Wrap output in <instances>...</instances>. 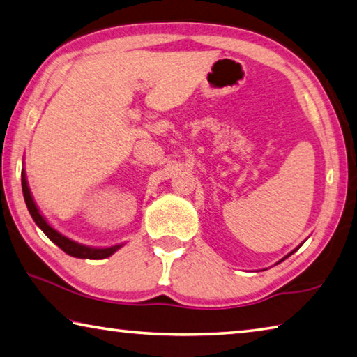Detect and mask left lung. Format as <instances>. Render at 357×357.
Here are the masks:
<instances>
[{
  "label": "left lung",
  "instance_id": "8db88e82",
  "mask_svg": "<svg viewBox=\"0 0 357 357\" xmlns=\"http://www.w3.org/2000/svg\"><path fill=\"white\" fill-rule=\"evenodd\" d=\"M291 253H293V252H291ZM291 253H289V255H291ZM289 255H287V257H285V258H288V257H289ZM285 258H283V259H285ZM283 259H280V261H283Z\"/></svg>",
  "mask_w": 357,
  "mask_h": 357
}]
</instances>
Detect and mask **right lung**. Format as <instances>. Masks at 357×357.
Returning a JSON list of instances; mask_svg holds the SVG:
<instances>
[{"label":"right lung","instance_id":"right-lung-1","mask_svg":"<svg viewBox=\"0 0 357 357\" xmlns=\"http://www.w3.org/2000/svg\"><path fill=\"white\" fill-rule=\"evenodd\" d=\"M22 190H23V197H25L26 208L29 211V214H31L33 220L36 222V225H38L42 231L45 233V236L50 239L52 243H55L59 249L64 250L68 255L75 257V258H86V259H102V258L113 255V253L116 252L121 245H123V244H118L113 247H104V249H98V247H88V245L78 244V243H75V241L63 236V234L58 233L55 228L48 225V222L39 213V209H38V206H36V203L31 197V192H29L28 181H26V176L23 172H22Z\"/></svg>","mask_w":357,"mask_h":357}]
</instances>
